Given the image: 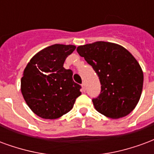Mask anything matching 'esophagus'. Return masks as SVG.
I'll list each match as a JSON object with an SVG mask.
<instances>
[{
  "label": "esophagus",
  "instance_id": "obj_1",
  "mask_svg": "<svg viewBox=\"0 0 154 154\" xmlns=\"http://www.w3.org/2000/svg\"><path fill=\"white\" fill-rule=\"evenodd\" d=\"M81 85H82V88H83V91H85V83H83Z\"/></svg>",
  "mask_w": 154,
  "mask_h": 154
}]
</instances>
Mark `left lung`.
<instances>
[{
  "label": "left lung",
  "instance_id": "8db88e82",
  "mask_svg": "<svg viewBox=\"0 0 154 154\" xmlns=\"http://www.w3.org/2000/svg\"><path fill=\"white\" fill-rule=\"evenodd\" d=\"M77 51L99 77L101 93L93 98L95 109L112 119L130 114L143 89V74L136 59L123 47L107 42L79 46Z\"/></svg>",
  "mask_w": 154,
  "mask_h": 154
}]
</instances>
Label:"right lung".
Listing matches in <instances>:
<instances>
[{
  "instance_id": "right-lung-1",
  "label": "right lung",
  "mask_w": 154,
  "mask_h": 154,
  "mask_svg": "<svg viewBox=\"0 0 154 154\" xmlns=\"http://www.w3.org/2000/svg\"><path fill=\"white\" fill-rule=\"evenodd\" d=\"M75 48L74 45H51L36 54L24 69L21 92L30 109L42 118L57 119L69 112L81 94L72 70L63 67Z\"/></svg>"
}]
</instances>
